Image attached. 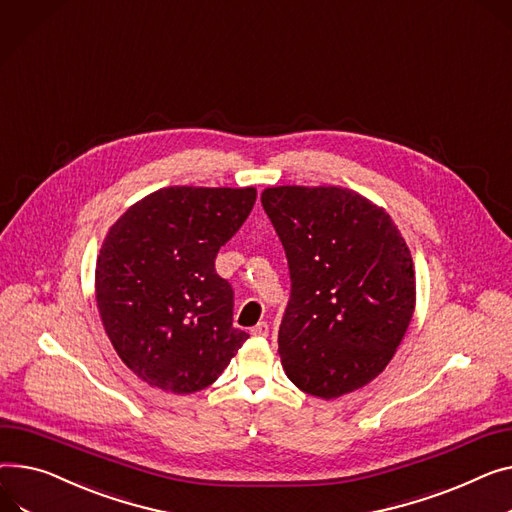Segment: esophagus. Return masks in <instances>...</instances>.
<instances>
[{
	"instance_id": "obj_1",
	"label": "esophagus",
	"mask_w": 512,
	"mask_h": 512,
	"mask_svg": "<svg viewBox=\"0 0 512 512\" xmlns=\"http://www.w3.org/2000/svg\"><path fill=\"white\" fill-rule=\"evenodd\" d=\"M251 335H255V337H267V335H269V325H267L265 321L257 323V325L251 329Z\"/></svg>"
}]
</instances>
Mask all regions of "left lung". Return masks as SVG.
Masks as SVG:
<instances>
[{
  "instance_id": "1",
  "label": "left lung",
  "mask_w": 512,
  "mask_h": 512,
  "mask_svg": "<svg viewBox=\"0 0 512 512\" xmlns=\"http://www.w3.org/2000/svg\"><path fill=\"white\" fill-rule=\"evenodd\" d=\"M263 210L290 269L278 333L288 379L335 399L377 379L416 309L414 261L391 216L342 187H269Z\"/></svg>"
}]
</instances>
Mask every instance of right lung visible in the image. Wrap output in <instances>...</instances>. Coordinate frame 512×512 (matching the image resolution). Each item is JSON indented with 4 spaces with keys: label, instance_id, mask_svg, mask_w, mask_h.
<instances>
[{
    "label": "right lung",
    "instance_id": "right-lung-1",
    "mask_svg": "<svg viewBox=\"0 0 512 512\" xmlns=\"http://www.w3.org/2000/svg\"><path fill=\"white\" fill-rule=\"evenodd\" d=\"M255 187H166L111 226L96 259V304L119 358L150 387H210L249 333L216 255L243 226Z\"/></svg>",
    "mask_w": 512,
    "mask_h": 512
}]
</instances>
